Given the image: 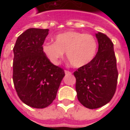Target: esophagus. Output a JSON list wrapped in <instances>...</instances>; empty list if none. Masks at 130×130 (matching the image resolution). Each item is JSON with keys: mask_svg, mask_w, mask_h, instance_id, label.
I'll return each mask as SVG.
<instances>
[{"mask_svg": "<svg viewBox=\"0 0 130 130\" xmlns=\"http://www.w3.org/2000/svg\"><path fill=\"white\" fill-rule=\"evenodd\" d=\"M65 73L66 74H72V72L68 70H65Z\"/></svg>", "mask_w": 130, "mask_h": 130, "instance_id": "obj_1", "label": "esophagus"}]
</instances>
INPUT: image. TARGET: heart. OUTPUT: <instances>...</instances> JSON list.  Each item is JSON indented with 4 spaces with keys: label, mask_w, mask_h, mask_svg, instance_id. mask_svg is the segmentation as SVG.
I'll list each match as a JSON object with an SVG mask.
<instances>
[{
    "label": "heart",
    "mask_w": 130,
    "mask_h": 130,
    "mask_svg": "<svg viewBox=\"0 0 130 130\" xmlns=\"http://www.w3.org/2000/svg\"><path fill=\"white\" fill-rule=\"evenodd\" d=\"M54 43H45L42 51L49 61L58 65L64 52L74 68H81L90 62L95 56L98 43L90 34L79 31H65L54 37Z\"/></svg>",
    "instance_id": "b5f03b06"
}]
</instances>
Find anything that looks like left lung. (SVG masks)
Here are the masks:
<instances>
[{"mask_svg":"<svg viewBox=\"0 0 130 130\" xmlns=\"http://www.w3.org/2000/svg\"><path fill=\"white\" fill-rule=\"evenodd\" d=\"M99 48L93 60L78 68L76 78L77 98L88 109H98L109 102L117 86L118 72L113 44L107 35L96 34Z\"/></svg>","mask_w":130,"mask_h":130,"instance_id":"1","label":"left lung"}]
</instances>
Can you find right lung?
Returning <instances> with one entry per match:
<instances>
[{"label": "right lung", "mask_w": 130, "mask_h": 130, "mask_svg": "<svg viewBox=\"0 0 130 130\" xmlns=\"http://www.w3.org/2000/svg\"><path fill=\"white\" fill-rule=\"evenodd\" d=\"M48 29L29 28L20 35L13 48V83L24 103L36 109L49 106L65 76L42 51Z\"/></svg>", "instance_id": "add662e5"}]
</instances>
